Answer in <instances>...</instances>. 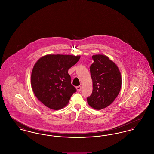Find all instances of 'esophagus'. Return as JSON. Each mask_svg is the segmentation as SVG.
<instances>
[{"instance_id": "1", "label": "esophagus", "mask_w": 154, "mask_h": 154, "mask_svg": "<svg viewBox=\"0 0 154 154\" xmlns=\"http://www.w3.org/2000/svg\"><path fill=\"white\" fill-rule=\"evenodd\" d=\"M81 86H79V87H76V89H77V91H78V92H80L81 90Z\"/></svg>"}]
</instances>
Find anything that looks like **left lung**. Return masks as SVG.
Wrapping results in <instances>:
<instances>
[{
	"label": "left lung",
	"mask_w": 154,
	"mask_h": 154,
	"mask_svg": "<svg viewBox=\"0 0 154 154\" xmlns=\"http://www.w3.org/2000/svg\"><path fill=\"white\" fill-rule=\"evenodd\" d=\"M92 58L94 60L90 66L93 90L87 102L92 108L102 110L118 95L122 85L121 75L117 65L106 55L97 54Z\"/></svg>",
	"instance_id": "8db88e82"
}]
</instances>
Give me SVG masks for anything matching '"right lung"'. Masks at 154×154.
Instances as JSON below:
<instances>
[{
    "label": "right lung",
    "instance_id": "1",
    "mask_svg": "<svg viewBox=\"0 0 154 154\" xmlns=\"http://www.w3.org/2000/svg\"><path fill=\"white\" fill-rule=\"evenodd\" d=\"M80 56L48 54L39 59L33 67L31 86L37 99L52 110H58L69 103L76 92L68 70Z\"/></svg>",
    "mask_w": 154,
    "mask_h": 154
}]
</instances>
